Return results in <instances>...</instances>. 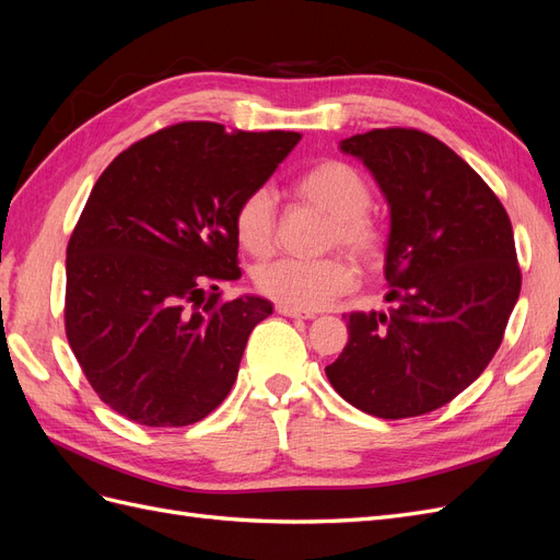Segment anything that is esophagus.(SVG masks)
<instances>
[{
  "instance_id": "esophagus-1",
  "label": "esophagus",
  "mask_w": 560,
  "mask_h": 560,
  "mask_svg": "<svg viewBox=\"0 0 560 560\" xmlns=\"http://www.w3.org/2000/svg\"><path fill=\"white\" fill-rule=\"evenodd\" d=\"M276 311L284 317H299V319H313L315 317V313H311V311H299V308H292V306H282V303H278Z\"/></svg>"
}]
</instances>
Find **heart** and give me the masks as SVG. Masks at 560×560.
I'll use <instances>...</instances> for the list:
<instances>
[{
	"mask_svg": "<svg viewBox=\"0 0 560 560\" xmlns=\"http://www.w3.org/2000/svg\"><path fill=\"white\" fill-rule=\"evenodd\" d=\"M294 194L329 217L327 247H341L354 259L371 266L385 252V231L369 212L371 186L346 161L327 159L308 167L296 182ZM276 200L268 189L249 191L235 208L233 231L238 245L252 257H266L276 245ZM358 284V270L343 257L278 259L254 270V287L266 299L299 311L325 308L336 296Z\"/></svg>",
	"mask_w": 560,
	"mask_h": 560,
	"instance_id": "b5f03b06",
	"label": "heart"
}]
</instances>
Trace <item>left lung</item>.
Listing matches in <instances>:
<instances>
[{
    "label": "left lung",
    "mask_w": 560,
    "mask_h": 560,
    "mask_svg": "<svg viewBox=\"0 0 560 560\" xmlns=\"http://www.w3.org/2000/svg\"><path fill=\"white\" fill-rule=\"evenodd\" d=\"M389 206L385 313L354 311L348 343L325 371L376 418L448 404L498 352L521 292L510 214L471 167L416 128H376L341 142Z\"/></svg>",
    "instance_id": "obj_1"
}]
</instances>
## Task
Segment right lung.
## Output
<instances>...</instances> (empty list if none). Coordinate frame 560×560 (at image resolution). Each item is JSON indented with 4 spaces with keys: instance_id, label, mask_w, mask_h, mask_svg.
Returning <instances> with one entry per match:
<instances>
[{
    "instance_id": "obj_1",
    "label": "right lung",
    "mask_w": 560,
    "mask_h": 560,
    "mask_svg": "<svg viewBox=\"0 0 560 560\" xmlns=\"http://www.w3.org/2000/svg\"><path fill=\"white\" fill-rule=\"evenodd\" d=\"M299 140L184 121L100 175L67 243L65 334L109 409L184 428L226 399L252 329L273 313L219 292L241 278L233 214Z\"/></svg>"
}]
</instances>
